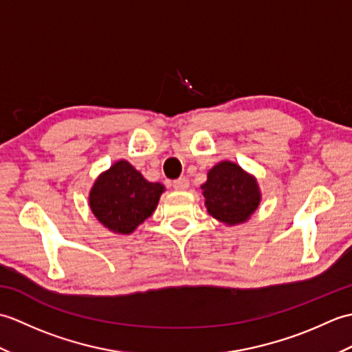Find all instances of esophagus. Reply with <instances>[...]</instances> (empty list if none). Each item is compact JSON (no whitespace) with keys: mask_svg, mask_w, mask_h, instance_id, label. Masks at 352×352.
<instances>
[{"mask_svg":"<svg viewBox=\"0 0 352 352\" xmlns=\"http://www.w3.org/2000/svg\"><path fill=\"white\" fill-rule=\"evenodd\" d=\"M172 186H174L175 190H186L189 188V180H188V178L182 177V178H178V180L172 183Z\"/></svg>","mask_w":352,"mask_h":352,"instance_id":"34e87169","label":"esophagus"}]
</instances>
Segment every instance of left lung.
Returning <instances> with one entry per match:
<instances>
[{"label":"left lung","mask_w":352,"mask_h":352,"mask_svg":"<svg viewBox=\"0 0 352 352\" xmlns=\"http://www.w3.org/2000/svg\"><path fill=\"white\" fill-rule=\"evenodd\" d=\"M201 190L208 214L228 227L250 221L261 201L257 178L228 160L216 163L207 172Z\"/></svg>","instance_id":"8db88e82"}]
</instances>
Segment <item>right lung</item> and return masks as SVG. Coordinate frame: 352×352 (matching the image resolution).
I'll return each instance as SVG.
<instances>
[{"label": "right lung", "instance_id": "right-lung-1", "mask_svg": "<svg viewBox=\"0 0 352 352\" xmlns=\"http://www.w3.org/2000/svg\"><path fill=\"white\" fill-rule=\"evenodd\" d=\"M164 186L151 183L126 160L101 172L89 192L94 216L111 233L131 234L157 208Z\"/></svg>", "mask_w": 352, "mask_h": 352}]
</instances>
